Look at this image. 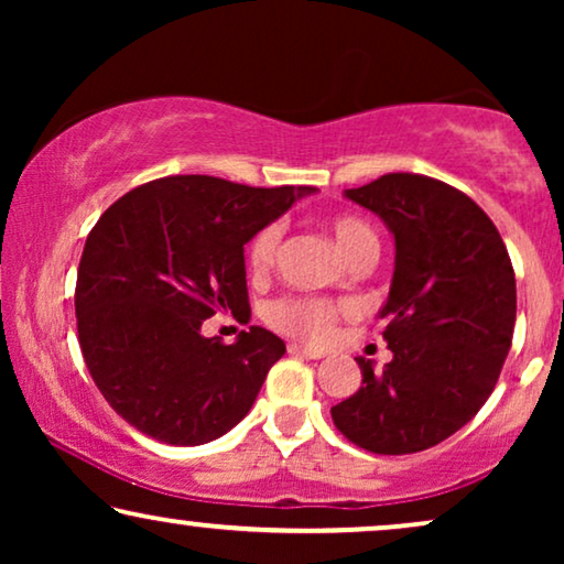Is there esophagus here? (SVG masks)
Returning <instances> with one entry per match:
<instances>
[{
	"instance_id": "obj_1",
	"label": "esophagus",
	"mask_w": 564,
	"mask_h": 564,
	"mask_svg": "<svg viewBox=\"0 0 564 564\" xmlns=\"http://www.w3.org/2000/svg\"><path fill=\"white\" fill-rule=\"evenodd\" d=\"M288 351L295 354V357H307V359H321V357H326V351L311 349V346H303V344H290Z\"/></svg>"
}]
</instances>
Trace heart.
<instances>
[{"label": "heart", "instance_id": "heart-1", "mask_svg": "<svg viewBox=\"0 0 564 564\" xmlns=\"http://www.w3.org/2000/svg\"><path fill=\"white\" fill-rule=\"evenodd\" d=\"M326 228L344 259L354 264L359 259H375L380 251V238L367 220L357 215H330L326 218ZM282 228L276 223H269L251 238L246 249V264L253 276H267L276 264V251H280ZM346 311L344 305L330 303L323 297L311 295H284L267 305V321L282 334L295 336L307 344H323L334 334L338 315Z\"/></svg>", "mask_w": 564, "mask_h": 564}]
</instances>
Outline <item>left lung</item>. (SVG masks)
Instances as JSON below:
<instances>
[{"label": "left lung", "instance_id": "8db88e82", "mask_svg": "<svg viewBox=\"0 0 564 564\" xmlns=\"http://www.w3.org/2000/svg\"><path fill=\"white\" fill-rule=\"evenodd\" d=\"M395 236L382 305L392 361L357 359L361 388L330 408L336 429L375 454H413L459 431L485 405L516 326V274L503 238L465 192L395 172L346 189Z\"/></svg>", "mask_w": 564, "mask_h": 564}]
</instances>
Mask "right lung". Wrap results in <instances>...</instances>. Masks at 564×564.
<instances>
[{"label":"right lung","instance_id":"right-lung-1","mask_svg":"<svg viewBox=\"0 0 564 564\" xmlns=\"http://www.w3.org/2000/svg\"><path fill=\"white\" fill-rule=\"evenodd\" d=\"M311 192L180 174L102 213L76 274V328L91 380L130 426L197 446L251 411L284 341L251 326L223 344L199 328L220 311L251 318L243 246Z\"/></svg>","mask_w":564,"mask_h":564}]
</instances>
